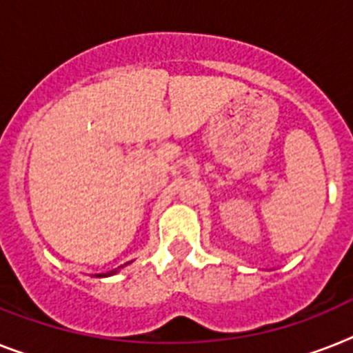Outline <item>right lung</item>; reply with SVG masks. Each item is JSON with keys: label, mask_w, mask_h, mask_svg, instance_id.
<instances>
[{"label": "right lung", "mask_w": 353, "mask_h": 353, "mask_svg": "<svg viewBox=\"0 0 353 353\" xmlns=\"http://www.w3.org/2000/svg\"><path fill=\"white\" fill-rule=\"evenodd\" d=\"M113 272H115V270H113ZM113 272H110V274H113ZM95 276H99V278H101V276H108V274H95Z\"/></svg>", "instance_id": "right-lung-1"}]
</instances>
